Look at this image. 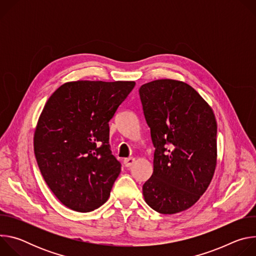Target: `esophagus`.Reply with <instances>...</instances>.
<instances>
[{"label": "esophagus", "mask_w": 256, "mask_h": 256, "mask_svg": "<svg viewBox=\"0 0 256 256\" xmlns=\"http://www.w3.org/2000/svg\"><path fill=\"white\" fill-rule=\"evenodd\" d=\"M134 163V158H132V157L126 158V159L124 160V164L126 167H130Z\"/></svg>", "instance_id": "1"}]
</instances>
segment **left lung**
<instances>
[{
	"mask_svg": "<svg viewBox=\"0 0 256 256\" xmlns=\"http://www.w3.org/2000/svg\"><path fill=\"white\" fill-rule=\"evenodd\" d=\"M144 116L154 144V170L144 198L160 214L194 206L216 165V122L210 106L188 84L162 79L140 86Z\"/></svg>",
	"mask_w": 256,
	"mask_h": 256,
	"instance_id": "1",
	"label": "left lung"
}]
</instances>
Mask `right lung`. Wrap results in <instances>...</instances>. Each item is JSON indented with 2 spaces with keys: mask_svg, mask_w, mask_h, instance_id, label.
<instances>
[{
  "mask_svg": "<svg viewBox=\"0 0 256 256\" xmlns=\"http://www.w3.org/2000/svg\"><path fill=\"white\" fill-rule=\"evenodd\" d=\"M136 83L76 81L48 98L34 132V154L46 184L66 208L88 212L110 196L120 163L109 144V120Z\"/></svg>",
  "mask_w": 256,
  "mask_h": 256,
  "instance_id": "right-lung-1",
  "label": "right lung"
}]
</instances>
